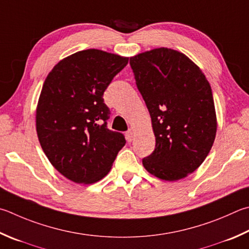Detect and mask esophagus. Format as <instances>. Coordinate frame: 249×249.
I'll list each match as a JSON object with an SVG mask.
<instances>
[{
    "mask_svg": "<svg viewBox=\"0 0 249 249\" xmlns=\"http://www.w3.org/2000/svg\"><path fill=\"white\" fill-rule=\"evenodd\" d=\"M134 136H135V134H134V130H132V129H129L128 132L126 133V139H127L129 142L134 139Z\"/></svg>",
    "mask_w": 249,
    "mask_h": 249,
    "instance_id": "1",
    "label": "esophagus"
}]
</instances>
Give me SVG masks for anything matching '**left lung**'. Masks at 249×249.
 Listing matches in <instances>:
<instances>
[{
  "mask_svg": "<svg viewBox=\"0 0 249 249\" xmlns=\"http://www.w3.org/2000/svg\"><path fill=\"white\" fill-rule=\"evenodd\" d=\"M129 64L156 137L155 150L142 165L163 180L186 178L205 161L215 138L209 81L191 58L173 49L139 53Z\"/></svg>",
  "mask_w": 249,
  "mask_h": 249,
  "instance_id": "obj_1",
  "label": "left lung"
}]
</instances>
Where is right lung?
I'll return each instance as SVG.
<instances>
[{"instance_id": "1", "label": "right lung", "mask_w": 249, "mask_h": 249, "mask_svg": "<svg viewBox=\"0 0 249 249\" xmlns=\"http://www.w3.org/2000/svg\"><path fill=\"white\" fill-rule=\"evenodd\" d=\"M128 57L88 49L64 57L44 80L36 110L39 142L66 178L92 184L109 173L124 135L107 127L103 93Z\"/></svg>"}]
</instances>
